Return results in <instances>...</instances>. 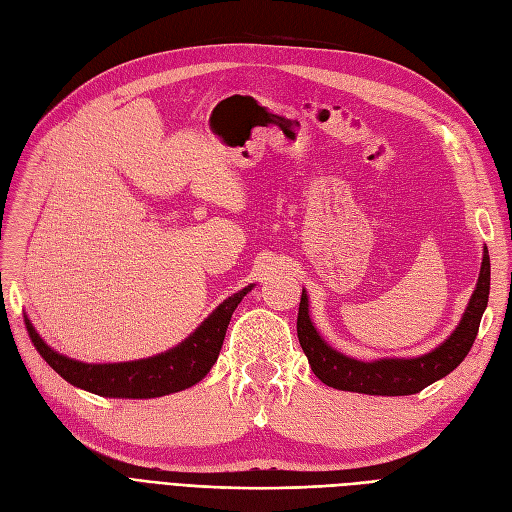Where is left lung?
Listing matches in <instances>:
<instances>
[{
  "mask_svg": "<svg viewBox=\"0 0 512 512\" xmlns=\"http://www.w3.org/2000/svg\"><path fill=\"white\" fill-rule=\"evenodd\" d=\"M491 262L487 245L483 247V262H480L478 282L466 305L455 331L448 335L440 346L418 356H382L374 361H361L335 350L324 342L309 318L307 290L301 292L297 335L299 344L307 356L314 374L333 389L365 393V395H414L425 386L451 374V371L466 359L476 333L480 318H483L489 301Z\"/></svg>",
  "mask_w": 512,
  "mask_h": 512,
  "instance_id": "8db88e82",
  "label": "left lung"
}]
</instances>
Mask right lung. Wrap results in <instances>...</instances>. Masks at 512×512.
I'll return each instance as SVG.
<instances>
[{
    "instance_id": "right-lung-1",
    "label": "right lung",
    "mask_w": 512,
    "mask_h": 512,
    "mask_svg": "<svg viewBox=\"0 0 512 512\" xmlns=\"http://www.w3.org/2000/svg\"><path fill=\"white\" fill-rule=\"evenodd\" d=\"M256 284L230 294L213 312L198 324L194 333L181 344L147 359L126 363H83L53 350L44 342L36 327L25 316L29 337L57 374L76 389L89 391L100 397L117 399H151L177 391H185L203 380L215 365L224 344L228 322L237 305Z\"/></svg>"
}]
</instances>
